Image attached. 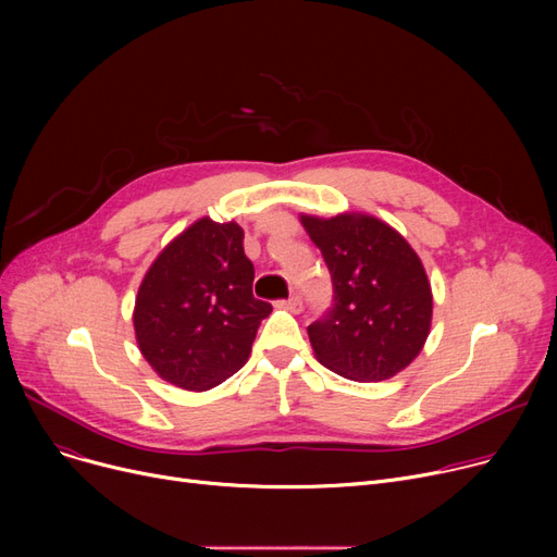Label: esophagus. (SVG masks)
Listing matches in <instances>:
<instances>
[{
    "instance_id": "esophagus-1",
    "label": "esophagus",
    "mask_w": 557,
    "mask_h": 557,
    "mask_svg": "<svg viewBox=\"0 0 557 557\" xmlns=\"http://www.w3.org/2000/svg\"><path fill=\"white\" fill-rule=\"evenodd\" d=\"M284 305H286L290 311L298 313V311H302V296H300V294H294Z\"/></svg>"
}]
</instances>
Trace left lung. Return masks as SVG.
I'll return each instance as SVG.
<instances>
[{
  "mask_svg": "<svg viewBox=\"0 0 557 557\" xmlns=\"http://www.w3.org/2000/svg\"><path fill=\"white\" fill-rule=\"evenodd\" d=\"M323 252L334 300L307 327L315 359L352 382H384L429 336L433 298L424 267L399 232L372 216H302Z\"/></svg>",
  "mask_w": 557,
  "mask_h": 557,
  "instance_id": "obj_1",
  "label": "left lung"
}]
</instances>
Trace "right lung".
I'll return each mask as SVG.
<instances>
[{
	"label": "right lung",
	"instance_id": "obj_1",
	"mask_svg": "<svg viewBox=\"0 0 557 557\" xmlns=\"http://www.w3.org/2000/svg\"><path fill=\"white\" fill-rule=\"evenodd\" d=\"M237 223L200 219L146 273L135 302L144 359L185 391H210L250 357L271 302L252 296L255 267Z\"/></svg>",
	"mask_w": 557,
	"mask_h": 557
}]
</instances>
